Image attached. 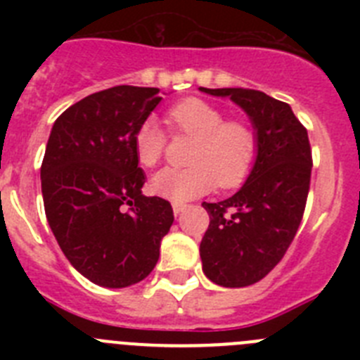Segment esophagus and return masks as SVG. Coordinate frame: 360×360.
<instances>
[{"instance_id":"1","label":"esophagus","mask_w":360,"mask_h":360,"mask_svg":"<svg viewBox=\"0 0 360 360\" xmlns=\"http://www.w3.org/2000/svg\"><path fill=\"white\" fill-rule=\"evenodd\" d=\"M187 207V205H186V203H176V202H174L173 203V212H174V214H180V212H184V209H186Z\"/></svg>"}]
</instances>
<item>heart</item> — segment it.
<instances>
[{
  "instance_id": "heart-1",
  "label": "heart",
  "mask_w": 360,
  "mask_h": 360,
  "mask_svg": "<svg viewBox=\"0 0 360 360\" xmlns=\"http://www.w3.org/2000/svg\"><path fill=\"white\" fill-rule=\"evenodd\" d=\"M167 124L178 135L195 139L184 169H162L151 178L157 196L182 203L207 195L218 184L232 189L245 182L257 157V136L243 120H227L214 104L198 97L184 98L167 110ZM167 135L155 120L133 133V149L142 167H155L164 157Z\"/></svg>"
}]
</instances>
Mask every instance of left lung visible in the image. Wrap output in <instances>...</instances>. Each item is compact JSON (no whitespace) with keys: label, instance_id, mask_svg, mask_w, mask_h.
Returning <instances> with one entry per match:
<instances>
[{"label":"left lung","instance_id":"8db88e82","mask_svg":"<svg viewBox=\"0 0 360 360\" xmlns=\"http://www.w3.org/2000/svg\"><path fill=\"white\" fill-rule=\"evenodd\" d=\"M231 97L252 120L257 157L236 195L203 202L209 229L200 243L203 274L240 288L265 278L285 256L303 219L311 174L308 133L287 103L247 88H200Z\"/></svg>","mask_w":360,"mask_h":360}]
</instances>
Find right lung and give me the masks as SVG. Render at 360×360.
Here are the masks:
<instances>
[{
    "mask_svg": "<svg viewBox=\"0 0 360 360\" xmlns=\"http://www.w3.org/2000/svg\"><path fill=\"white\" fill-rule=\"evenodd\" d=\"M158 91L113 86L88 95L57 117L44 151L50 229L73 269L101 287L148 278L173 225L167 200L142 195L146 176L133 149V133L162 101Z\"/></svg>",
    "mask_w": 360,
    "mask_h": 360,
    "instance_id": "add662e5",
    "label": "right lung"
}]
</instances>
